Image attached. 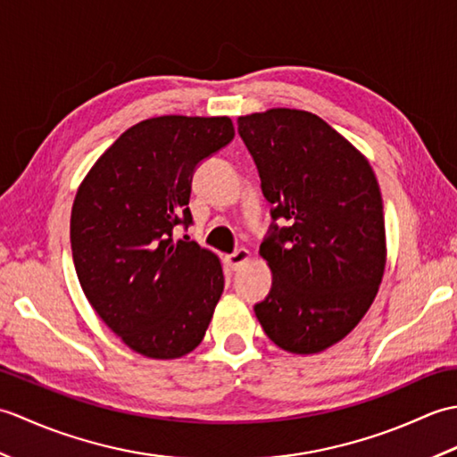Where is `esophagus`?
Returning <instances> with one entry per match:
<instances>
[{"label": "esophagus", "instance_id": "34e87169", "mask_svg": "<svg viewBox=\"0 0 457 457\" xmlns=\"http://www.w3.org/2000/svg\"><path fill=\"white\" fill-rule=\"evenodd\" d=\"M249 259H251V253L247 249H237V251H234V253L226 255V263H228L229 269L237 270V269L244 267Z\"/></svg>", "mask_w": 457, "mask_h": 457}]
</instances>
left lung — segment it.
<instances>
[{
	"instance_id": "8db88e82",
	"label": "left lung",
	"mask_w": 457,
	"mask_h": 457,
	"mask_svg": "<svg viewBox=\"0 0 457 457\" xmlns=\"http://www.w3.org/2000/svg\"><path fill=\"white\" fill-rule=\"evenodd\" d=\"M237 131L273 204V223L259 247L273 287L255 304V316L285 352L320 353L359 324L385 273L375 172L352 143L310 112L241 115Z\"/></svg>"
}]
</instances>
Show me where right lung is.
<instances>
[{
	"instance_id": "right-lung-1",
	"label": "right lung",
	"mask_w": 457,
	"mask_h": 457,
	"mask_svg": "<svg viewBox=\"0 0 457 457\" xmlns=\"http://www.w3.org/2000/svg\"><path fill=\"white\" fill-rule=\"evenodd\" d=\"M229 118L161 115L121 133L86 174L72 204L71 245L80 287L121 342L145 357L198 347L223 293L220 259L190 226L200 161L234 139Z\"/></svg>"
}]
</instances>
